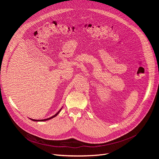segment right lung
Segmentation results:
<instances>
[{
    "label": "right lung",
    "instance_id": "1",
    "mask_svg": "<svg viewBox=\"0 0 159 159\" xmlns=\"http://www.w3.org/2000/svg\"><path fill=\"white\" fill-rule=\"evenodd\" d=\"M62 108H61V110L58 111L56 114H55L53 116H51V117H49V118H48V119H42V120H35V119H31V120H33V121H46V120H50L51 119H53V118H54V117H55L56 116H57V115L59 113V112L61 111V110H62Z\"/></svg>",
    "mask_w": 159,
    "mask_h": 159
}]
</instances>
